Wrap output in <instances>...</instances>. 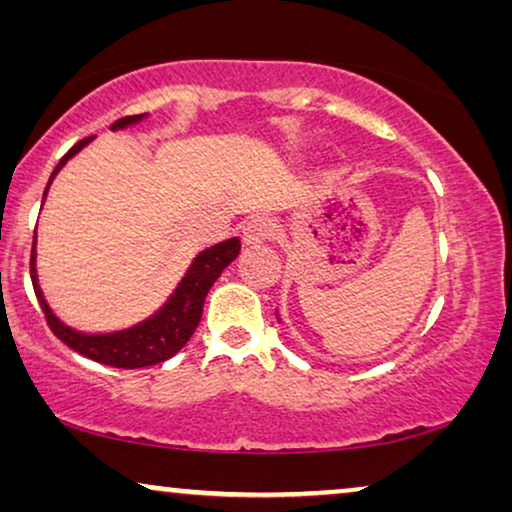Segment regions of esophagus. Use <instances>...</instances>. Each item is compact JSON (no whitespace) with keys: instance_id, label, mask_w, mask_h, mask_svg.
I'll use <instances>...</instances> for the list:
<instances>
[{"instance_id":"1","label":"esophagus","mask_w":512,"mask_h":512,"mask_svg":"<svg viewBox=\"0 0 512 512\" xmlns=\"http://www.w3.org/2000/svg\"><path fill=\"white\" fill-rule=\"evenodd\" d=\"M272 235H275V223H272L270 219H265V216H256V219L244 223V228H242L244 244H263V242H268Z\"/></svg>"}]
</instances>
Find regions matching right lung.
Listing matches in <instances>:
<instances>
[{"label": "right lung", "mask_w": 512, "mask_h": 512, "mask_svg": "<svg viewBox=\"0 0 512 512\" xmlns=\"http://www.w3.org/2000/svg\"><path fill=\"white\" fill-rule=\"evenodd\" d=\"M142 118H146V114L118 118V121L111 125V130H123L128 128V125L139 123ZM90 142H93V137L81 139L79 144H74L72 149L62 156L58 167H55L51 174V179H48L44 200H46L48 188L53 184L55 174L67 165L69 158H74L76 153H79L83 146H88ZM34 247H37V230H34V242H32L30 275H32L34 293H37L39 298L41 312H44L51 331L58 335L67 347H72L74 352L86 356V359H93L111 368L132 370V368L156 366V363L172 359V356L177 354L188 340H191L193 331L200 324L202 305H205L209 289H212V284L221 277V272L235 261L237 254H240L242 244L237 237H230L226 242H219L214 244V247L200 251V254L193 258L191 268L186 270V275L181 277L177 289H174L172 296L167 298V303L160 307L156 314H151L149 319L139 321L135 326L123 328V331H114V333H81L55 317L53 310L46 303L44 293H41L37 268H34V265H37V249Z\"/></svg>", "instance_id": "1"}]
</instances>
